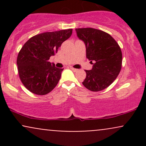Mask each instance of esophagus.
<instances>
[{"instance_id": "esophagus-1", "label": "esophagus", "mask_w": 146, "mask_h": 146, "mask_svg": "<svg viewBox=\"0 0 146 146\" xmlns=\"http://www.w3.org/2000/svg\"><path fill=\"white\" fill-rule=\"evenodd\" d=\"M71 69L72 70V71H73L74 72L78 71V69H76V68H74L73 67H72V66H71Z\"/></svg>"}]
</instances>
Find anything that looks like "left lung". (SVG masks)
<instances>
[{
  "label": "left lung",
  "mask_w": 146,
  "mask_h": 146,
  "mask_svg": "<svg viewBox=\"0 0 146 146\" xmlns=\"http://www.w3.org/2000/svg\"><path fill=\"white\" fill-rule=\"evenodd\" d=\"M75 31L86 45V58L93 64L91 70H85L86 76L83 85L94 92L105 89L115 81L121 71V48L113 37L101 30L79 28Z\"/></svg>",
  "instance_id": "8db88e82"
}]
</instances>
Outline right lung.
<instances>
[{
	"instance_id": "obj_1",
	"label": "right lung",
	"mask_w": 146,
	"mask_h": 146,
	"mask_svg": "<svg viewBox=\"0 0 146 146\" xmlns=\"http://www.w3.org/2000/svg\"><path fill=\"white\" fill-rule=\"evenodd\" d=\"M73 29L45 32L28 40L17 57L20 79L27 89L36 95L50 93L58 84L64 68L55 66L48 60L54 56Z\"/></svg>"
}]
</instances>
